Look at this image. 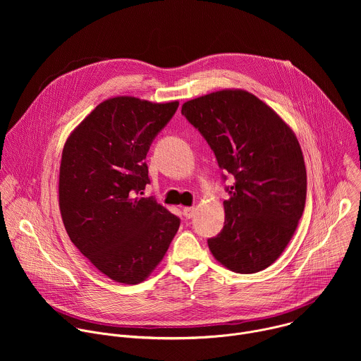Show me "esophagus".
Wrapping results in <instances>:
<instances>
[{"label": "esophagus", "instance_id": "1", "mask_svg": "<svg viewBox=\"0 0 361 361\" xmlns=\"http://www.w3.org/2000/svg\"><path fill=\"white\" fill-rule=\"evenodd\" d=\"M195 214V209L194 207H184L183 209V216L188 220V219H192Z\"/></svg>", "mask_w": 361, "mask_h": 361}]
</instances>
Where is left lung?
<instances>
[{
  "label": "left lung",
  "instance_id": "1",
  "mask_svg": "<svg viewBox=\"0 0 361 361\" xmlns=\"http://www.w3.org/2000/svg\"><path fill=\"white\" fill-rule=\"evenodd\" d=\"M181 114L213 149L230 200L223 230L207 240L227 269L251 274L271 266L302 216L307 174L290 127L255 95L223 90L187 101Z\"/></svg>",
  "mask_w": 361,
  "mask_h": 361
}]
</instances>
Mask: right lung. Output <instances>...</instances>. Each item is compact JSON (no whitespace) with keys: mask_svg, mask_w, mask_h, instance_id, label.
Masks as SVG:
<instances>
[{"mask_svg":"<svg viewBox=\"0 0 361 361\" xmlns=\"http://www.w3.org/2000/svg\"><path fill=\"white\" fill-rule=\"evenodd\" d=\"M178 102L110 98L68 137L60 167V210L70 240L107 277L147 279L163 260L180 219L154 197H141L149 145Z\"/></svg>","mask_w":361,"mask_h":361,"instance_id":"right-lung-1","label":"right lung"}]
</instances>
